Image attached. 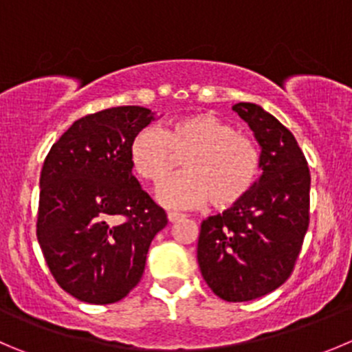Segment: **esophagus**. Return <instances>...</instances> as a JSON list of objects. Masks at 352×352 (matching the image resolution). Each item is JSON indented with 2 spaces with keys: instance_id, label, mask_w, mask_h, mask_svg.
Here are the masks:
<instances>
[{
  "instance_id": "obj_1",
  "label": "esophagus",
  "mask_w": 352,
  "mask_h": 352,
  "mask_svg": "<svg viewBox=\"0 0 352 352\" xmlns=\"http://www.w3.org/2000/svg\"><path fill=\"white\" fill-rule=\"evenodd\" d=\"M182 219H184L182 213H175V212H170V213H168V221L172 222V224H175V222L182 221Z\"/></svg>"
}]
</instances>
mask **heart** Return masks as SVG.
Here are the masks:
<instances>
[{"label":"heart","mask_w":352,"mask_h":352,"mask_svg":"<svg viewBox=\"0 0 352 352\" xmlns=\"http://www.w3.org/2000/svg\"><path fill=\"white\" fill-rule=\"evenodd\" d=\"M179 157H184V172L161 184L156 192L165 208H196L208 201L213 208H231L254 191L261 177L262 157L255 140L208 113L175 120L166 131L154 124L142 128L128 149L133 172L154 186Z\"/></svg>","instance_id":"heart-1"}]
</instances>
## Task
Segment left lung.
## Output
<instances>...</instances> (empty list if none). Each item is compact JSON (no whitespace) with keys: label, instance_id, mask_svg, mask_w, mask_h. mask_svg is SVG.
Wrapping results in <instances>:
<instances>
[{"label":"left lung","instance_id":"obj_1","mask_svg":"<svg viewBox=\"0 0 352 352\" xmlns=\"http://www.w3.org/2000/svg\"><path fill=\"white\" fill-rule=\"evenodd\" d=\"M261 146L254 191L203 221L198 264L213 294L228 302L267 295L288 280L309 226L311 173L287 126L252 102L232 106Z\"/></svg>","mask_w":352,"mask_h":352}]
</instances>
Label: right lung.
<instances>
[{
    "label": "right lung",
    "mask_w": 352,
    "mask_h": 352,
    "mask_svg": "<svg viewBox=\"0 0 352 352\" xmlns=\"http://www.w3.org/2000/svg\"><path fill=\"white\" fill-rule=\"evenodd\" d=\"M154 120L140 106L88 114L43 163L36 236L55 281L78 300L126 297L142 278L151 241L168 224L128 157L131 139Z\"/></svg>",
    "instance_id": "right-lung-1"
}]
</instances>
